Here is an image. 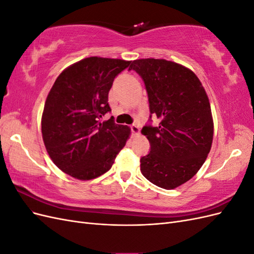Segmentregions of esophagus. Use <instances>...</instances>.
I'll use <instances>...</instances> for the list:
<instances>
[{
    "mask_svg": "<svg viewBox=\"0 0 254 254\" xmlns=\"http://www.w3.org/2000/svg\"><path fill=\"white\" fill-rule=\"evenodd\" d=\"M130 129H131V131H132L133 135L140 134V128H139V126H137L136 124H133V125L130 126Z\"/></svg>",
    "mask_w": 254,
    "mask_h": 254,
    "instance_id": "34e87169",
    "label": "esophagus"
}]
</instances>
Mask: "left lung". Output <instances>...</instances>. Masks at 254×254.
I'll return each mask as SVG.
<instances>
[{
	"instance_id": "1",
	"label": "left lung",
	"mask_w": 254,
	"mask_h": 254,
	"mask_svg": "<svg viewBox=\"0 0 254 254\" xmlns=\"http://www.w3.org/2000/svg\"><path fill=\"white\" fill-rule=\"evenodd\" d=\"M139 74L148 94L150 119L142 133L150 151L141 158V172L155 186L173 190L197 174L209 155L214 124L205 90L193 71L165 59H136L129 66Z\"/></svg>"
}]
</instances>
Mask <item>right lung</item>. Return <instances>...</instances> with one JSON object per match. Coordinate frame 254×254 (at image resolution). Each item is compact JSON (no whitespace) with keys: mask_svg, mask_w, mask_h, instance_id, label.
<instances>
[{"mask_svg":"<svg viewBox=\"0 0 254 254\" xmlns=\"http://www.w3.org/2000/svg\"><path fill=\"white\" fill-rule=\"evenodd\" d=\"M131 61L89 57L61 72L45 101L42 137L49 156L64 173L91 180L108 172L129 139L130 128L101 122L111 112L114 78Z\"/></svg>","mask_w":254,"mask_h":254,"instance_id":"obj_1","label":"right lung"}]
</instances>
